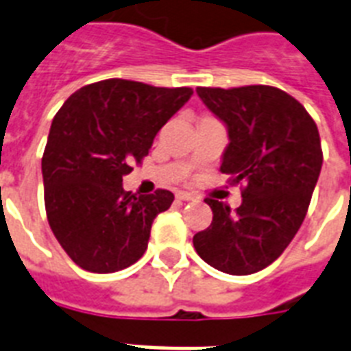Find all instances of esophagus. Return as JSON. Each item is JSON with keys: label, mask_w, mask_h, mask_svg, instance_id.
I'll list each match as a JSON object with an SVG mask.
<instances>
[{"label": "esophagus", "mask_w": 351, "mask_h": 351, "mask_svg": "<svg viewBox=\"0 0 351 351\" xmlns=\"http://www.w3.org/2000/svg\"><path fill=\"white\" fill-rule=\"evenodd\" d=\"M176 198H178V200H184V202H189V200H195V195L187 191H178L176 193Z\"/></svg>", "instance_id": "34e87169"}]
</instances>
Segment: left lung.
Listing matches in <instances>:
<instances>
[{
	"label": "left lung",
	"instance_id": "1",
	"mask_svg": "<svg viewBox=\"0 0 351 351\" xmlns=\"http://www.w3.org/2000/svg\"><path fill=\"white\" fill-rule=\"evenodd\" d=\"M197 93L228 125L220 171L242 184V204L231 211L206 198L213 222L193 245L215 269L251 275L282 255L308 213L322 167L319 129L300 101L271 85Z\"/></svg>",
	"mask_w": 351,
	"mask_h": 351
}]
</instances>
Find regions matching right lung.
Segmentation results:
<instances>
[{
    "instance_id": "right-lung-1",
    "label": "right lung",
    "mask_w": 351,
    "mask_h": 351,
    "mask_svg": "<svg viewBox=\"0 0 351 351\" xmlns=\"http://www.w3.org/2000/svg\"><path fill=\"white\" fill-rule=\"evenodd\" d=\"M191 95L111 78L82 87L56 112L41 158L47 220L82 269L120 271L145 253L153 220L175 195L123 191L121 180Z\"/></svg>"
}]
</instances>
